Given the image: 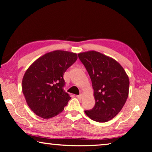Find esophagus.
I'll list each match as a JSON object with an SVG mask.
<instances>
[{
    "mask_svg": "<svg viewBox=\"0 0 152 152\" xmlns=\"http://www.w3.org/2000/svg\"><path fill=\"white\" fill-rule=\"evenodd\" d=\"M76 97H77V98L79 99V100H81V99L82 98V94H80V95L76 96Z\"/></svg>",
    "mask_w": 152,
    "mask_h": 152,
    "instance_id": "obj_1",
    "label": "esophagus"
}]
</instances>
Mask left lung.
<instances>
[{"instance_id":"8db88e82","label":"left lung","mask_w":152,"mask_h":152,"mask_svg":"<svg viewBox=\"0 0 152 152\" xmlns=\"http://www.w3.org/2000/svg\"><path fill=\"white\" fill-rule=\"evenodd\" d=\"M92 80L95 106L85 113L98 122L112 120L128 97L129 81L124 69L112 58L96 51L78 54Z\"/></svg>"}]
</instances>
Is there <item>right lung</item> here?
I'll return each mask as SVG.
<instances>
[{
	"label": "right lung",
	"mask_w": 152,
	"mask_h": 152,
	"mask_svg": "<svg viewBox=\"0 0 152 152\" xmlns=\"http://www.w3.org/2000/svg\"><path fill=\"white\" fill-rule=\"evenodd\" d=\"M77 58L76 53L55 50L40 57L27 69L23 92L28 106L38 116L48 119L64 110L71 98L63 88V76Z\"/></svg>",
	"instance_id": "right-lung-1"
}]
</instances>
